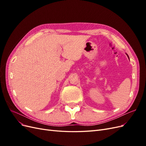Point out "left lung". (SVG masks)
Listing matches in <instances>:
<instances>
[{
    "mask_svg": "<svg viewBox=\"0 0 146 146\" xmlns=\"http://www.w3.org/2000/svg\"><path fill=\"white\" fill-rule=\"evenodd\" d=\"M127 56H128V55H127ZM128 57H129V56H128Z\"/></svg>",
    "mask_w": 146,
    "mask_h": 146,
    "instance_id": "obj_1",
    "label": "left lung"
}]
</instances>
